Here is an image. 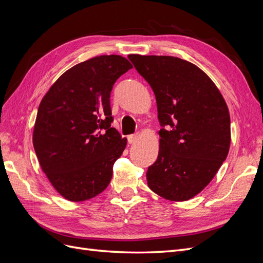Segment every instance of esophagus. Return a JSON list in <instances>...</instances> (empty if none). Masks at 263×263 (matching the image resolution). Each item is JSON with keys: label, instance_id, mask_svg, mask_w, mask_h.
Returning <instances> with one entry per match:
<instances>
[{"label": "esophagus", "instance_id": "34e87169", "mask_svg": "<svg viewBox=\"0 0 263 263\" xmlns=\"http://www.w3.org/2000/svg\"><path fill=\"white\" fill-rule=\"evenodd\" d=\"M127 139H128V142L129 144H135V142L137 141V139H138V136L136 134H134V135H129L128 137H127Z\"/></svg>", "mask_w": 263, "mask_h": 263}]
</instances>
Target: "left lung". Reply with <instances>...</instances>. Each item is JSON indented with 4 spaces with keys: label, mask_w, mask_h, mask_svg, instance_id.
<instances>
[{
    "label": "left lung",
    "mask_w": 263,
    "mask_h": 263,
    "mask_svg": "<svg viewBox=\"0 0 263 263\" xmlns=\"http://www.w3.org/2000/svg\"><path fill=\"white\" fill-rule=\"evenodd\" d=\"M153 89L162 128L158 158L147 171L151 191L187 201L213 180L230 146V117L217 86L193 63L171 55L129 54Z\"/></svg>",
    "instance_id": "8db88e82"
}]
</instances>
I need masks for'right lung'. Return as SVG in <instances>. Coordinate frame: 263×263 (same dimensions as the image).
Segmentation results:
<instances>
[{"label": "right lung", "mask_w": 263, "mask_h": 263, "mask_svg": "<svg viewBox=\"0 0 263 263\" xmlns=\"http://www.w3.org/2000/svg\"><path fill=\"white\" fill-rule=\"evenodd\" d=\"M118 54L99 55L70 68L38 107L33 144L43 171L57 192L72 202L99 195L127 139L115 128L110 91L132 69Z\"/></svg>", "instance_id": "add662e5"}]
</instances>
